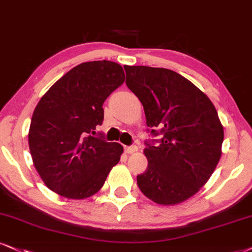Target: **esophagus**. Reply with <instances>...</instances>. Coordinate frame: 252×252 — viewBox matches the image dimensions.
<instances>
[{"label": "esophagus", "mask_w": 252, "mask_h": 252, "mask_svg": "<svg viewBox=\"0 0 252 252\" xmlns=\"http://www.w3.org/2000/svg\"><path fill=\"white\" fill-rule=\"evenodd\" d=\"M124 150H125V153L131 154V153H134V152L138 151V147H136V146H125V147H124Z\"/></svg>", "instance_id": "34e87169"}]
</instances>
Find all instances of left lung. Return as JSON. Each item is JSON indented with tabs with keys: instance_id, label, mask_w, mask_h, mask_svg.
Masks as SVG:
<instances>
[{
	"instance_id": "1",
	"label": "left lung",
	"mask_w": 252,
	"mask_h": 252,
	"mask_svg": "<svg viewBox=\"0 0 252 252\" xmlns=\"http://www.w3.org/2000/svg\"><path fill=\"white\" fill-rule=\"evenodd\" d=\"M126 85L141 101L151 134L147 169L136 176L145 196L178 204L196 194L215 170L223 126L210 99L175 71L126 65Z\"/></svg>"
}]
</instances>
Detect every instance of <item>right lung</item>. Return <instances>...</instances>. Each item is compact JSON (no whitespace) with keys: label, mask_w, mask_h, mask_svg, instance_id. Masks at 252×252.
Segmentation results:
<instances>
[{"label":"right lung","mask_w":252,"mask_h":252,"mask_svg":"<svg viewBox=\"0 0 252 252\" xmlns=\"http://www.w3.org/2000/svg\"><path fill=\"white\" fill-rule=\"evenodd\" d=\"M124 80L118 63L88 62L65 73L40 98L31 118L29 148L52 191L74 200L92 196L119 162L123 146L92 134L104 120L102 104Z\"/></svg>","instance_id":"add662e5"}]
</instances>
